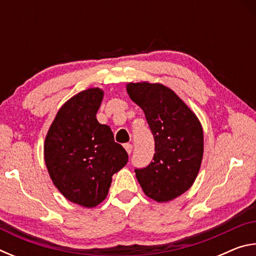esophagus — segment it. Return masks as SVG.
Segmentation results:
<instances>
[{
    "instance_id": "1",
    "label": "esophagus",
    "mask_w": 256,
    "mask_h": 256,
    "mask_svg": "<svg viewBox=\"0 0 256 256\" xmlns=\"http://www.w3.org/2000/svg\"><path fill=\"white\" fill-rule=\"evenodd\" d=\"M124 148H125V150L128 151V154H131V152H132V149H133V146H132V144H124Z\"/></svg>"
}]
</instances>
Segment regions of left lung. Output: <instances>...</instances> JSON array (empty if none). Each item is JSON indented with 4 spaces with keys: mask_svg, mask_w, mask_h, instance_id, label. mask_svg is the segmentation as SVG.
<instances>
[{
    "mask_svg": "<svg viewBox=\"0 0 256 256\" xmlns=\"http://www.w3.org/2000/svg\"><path fill=\"white\" fill-rule=\"evenodd\" d=\"M130 98L144 112L154 138L148 166L136 168L146 196L167 202L186 192L196 180L203 156V131L196 114L167 86L130 84Z\"/></svg>",
    "mask_w": 256,
    "mask_h": 256,
    "instance_id": "obj_1",
    "label": "left lung"
}]
</instances>
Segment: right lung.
Segmentation results:
<instances>
[{
    "label": "right lung",
    "instance_id": "add662e5",
    "mask_svg": "<svg viewBox=\"0 0 256 256\" xmlns=\"http://www.w3.org/2000/svg\"><path fill=\"white\" fill-rule=\"evenodd\" d=\"M104 92H81L64 104L45 138V162L54 185L68 201L92 208L105 200L112 176L128 154L96 114Z\"/></svg>",
    "mask_w": 256,
    "mask_h": 256
}]
</instances>
